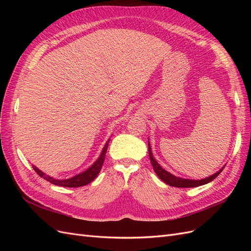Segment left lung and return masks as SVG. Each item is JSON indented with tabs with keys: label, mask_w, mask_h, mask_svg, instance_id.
<instances>
[{
	"label": "left lung",
	"mask_w": 251,
	"mask_h": 251,
	"mask_svg": "<svg viewBox=\"0 0 251 251\" xmlns=\"http://www.w3.org/2000/svg\"><path fill=\"white\" fill-rule=\"evenodd\" d=\"M149 156H150V160L151 162V165H153L154 171L157 174V176L160 178L163 182H165L166 184H169L171 186L174 187H197V186H200L203 184H206L208 182L214 180L216 177H218V175L223 171V169L220 170L219 172H217L216 174L212 175L210 177H207L205 179L202 180H189V179H182L179 177L174 176V175L170 174L169 172H166L164 169H162L160 165L158 164V162L156 161V159L154 158L153 154H151V149L150 146V142H149Z\"/></svg>",
	"instance_id": "left-lung-1"
}]
</instances>
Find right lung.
I'll use <instances>...</instances> for the list:
<instances>
[{
    "instance_id": "right-lung-1",
    "label": "right lung",
    "mask_w": 251,
    "mask_h": 251,
    "mask_svg": "<svg viewBox=\"0 0 251 251\" xmlns=\"http://www.w3.org/2000/svg\"><path fill=\"white\" fill-rule=\"evenodd\" d=\"M109 141H110V139L107 141V143H105V146L102 149V151H101L100 158L97 159V160L94 162V164L92 166H91V168H89L87 171L82 172V173L76 175V176H74V177H72L70 179H67V180H55V179H53V178L47 176V175H45L42 171H40L39 169H37L36 166L33 165L32 168H33V170L36 172V174L39 175L40 177L46 179L48 182H50V183L54 184V185H57V186L79 187V186L87 185V184L90 183V182H92L97 177V175L100 174V170L102 168L103 161H104L105 153H107Z\"/></svg>"
}]
</instances>
